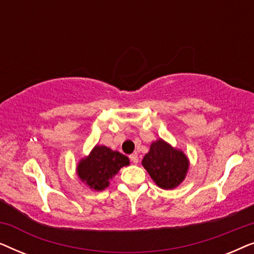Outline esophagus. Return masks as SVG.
<instances>
[{
  "label": "esophagus",
  "mask_w": 254,
  "mask_h": 254,
  "mask_svg": "<svg viewBox=\"0 0 254 254\" xmlns=\"http://www.w3.org/2000/svg\"><path fill=\"white\" fill-rule=\"evenodd\" d=\"M129 158H130V161L134 163V164H137L138 163V156L136 154H131L129 156Z\"/></svg>",
  "instance_id": "obj_1"
}]
</instances>
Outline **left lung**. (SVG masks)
Segmentation results:
<instances>
[{
	"label": "left lung",
	"mask_w": 254,
	"mask_h": 254,
	"mask_svg": "<svg viewBox=\"0 0 254 254\" xmlns=\"http://www.w3.org/2000/svg\"><path fill=\"white\" fill-rule=\"evenodd\" d=\"M142 165L156 185L163 190H172L185 179L190 163L182 150L159 138L151 143L150 150L142 159Z\"/></svg>",
	"instance_id": "left-lung-1"
}]
</instances>
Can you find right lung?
I'll list each match as a JSON object with an SVG mask.
<instances>
[{
	"label": "right lung",
	"instance_id": "obj_1",
	"mask_svg": "<svg viewBox=\"0 0 254 254\" xmlns=\"http://www.w3.org/2000/svg\"><path fill=\"white\" fill-rule=\"evenodd\" d=\"M129 165L127 156L113 151L105 145H96L88 157L79 161L77 176L85 185L95 190H103L123 166Z\"/></svg>",
	"mask_w": 254,
	"mask_h": 254
}]
</instances>
